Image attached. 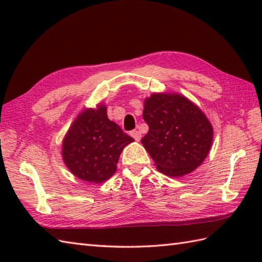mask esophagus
Listing matches in <instances>:
<instances>
[{
	"mask_svg": "<svg viewBox=\"0 0 262 262\" xmlns=\"http://www.w3.org/2000/svg\"><path fill=\"white\" fill-rule=\"evenodd\" d=\"M130 135H132L133 138H134L135 141H140L141 137H142L141 132H138V130H132L130 132Z\"/></svg>",
	"mask_w": 262,
	"mask_h": 262,
	"instance_id": "1",
	"label": "esophagus"
}]
</instances>
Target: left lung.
<instances>
[{
  "instance_id": "1",
  "label": "left lung",
  "mask_w": 262,
  "mask_h": 262,
  "mask_svg": "<svg viewBox=\"0 0 262 262\" xmlns=\"http://www.w3.org/2000/svg\"><path fill=\"white\" fill-rule=\"evenodd\" d=\"M148 125L142 144L160 172L190 173L203 163L213 142V127L196 104L180 94L155 93L144 103Z\"/></svg>"
}]
</instances>
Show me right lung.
I'll use <instances>...</instances> for the list:
<instances>
[{"mask_svg": "<svg viewBox=\"0 0 262 262\" xmlns=\"http://www.w3.org/2000/svg\"><path fill=\"white\" fill-rule=\"evenodd\" d=\"M134 138L108 119L107 109H86L75 119L63 142V159L70 171L88 182L100 183L113 176L120 153Z\"/></svg>", "mask_w": 262, "mask_h": 262, "instance_id": "1", "label": "right lung"}]
</instances>
